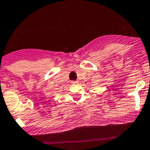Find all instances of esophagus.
Segmentation results:
<instances>
[{
  "label": "esophagus",
  "instance_id": "obj_1",
  "mask_svg": "<svg viewBox=\"0 0 150 150\" xmlns=\"http://www.w3.org/2000/svg\"><path fill=\"white\" fill-rule=\"evenodd\" d=\"M72 84H77L78 83V81H72V82H71Z\"/></svg>",
  "mask_w": 150,
  "mask_h": 150
}]
</instances>
